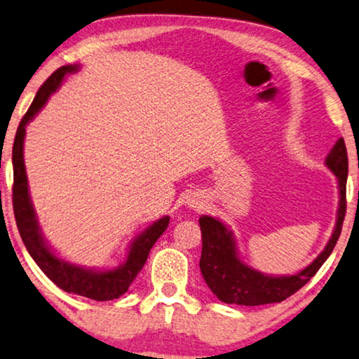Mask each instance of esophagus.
<instances>
[{
	"instance_id": "34e87169",
	"label": "esophagus",
	"mask_w": 359,
	"mask_h": 359,
	"mask_svg": "<svg viewBox=\"0 0 359 359\" xmlns=\"http://www.w3.org/2000/svg\"><path fill=\"white\" fill-rule=\"evenodd\" d=\"M191 207H194V209H202V202L201 201H191V204H189Z\"/></svg>"
}]
</instances>
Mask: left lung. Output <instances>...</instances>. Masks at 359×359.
<instances>
[{
  "instance_id": "8db88e82",
  "label": "left lung",
  "mask_w": 359,
  "mask_h": 359,
  "mask_svg": "<svg viewBox=\"0 0 359 359\" xmlns=\"http://www.w3.org/2000/svg\"><path fill=\"white\" fill-rule=\"evenodd\" d=\"M325 165L339 180L340 202L337 212L335 230L327 243L324 251L314 259L313 264L294 275L275 277L257 272L238 257L236 244L231 231L214 217L202 215L199 225L202 231V254L199 267L207 287L212 290L218 299L226 304L240 306H261L270 303H282L299 288H303L322 264L334 251L341 233V225L346 212V176H348V155L344 137H340L327 155Z\"/></svg>"
}]
</instances>
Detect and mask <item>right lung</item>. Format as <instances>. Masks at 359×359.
<instances>
[{
    "label": "right lung",
    "mask_w": 359,
    "mask_h": 359,
    "mask_svg": "<svg viewBox=\"0 0 359 359\" xmlns=\"http://www.w3.org/2000/svg\"><path fill=\"white\" fill-rule=\"evenodd\" d=\"M77 69V66L69 65L56 69L48 79L40 87L37 95H35L32 105L20 119L13 145V167H14V184H13V209L15 223L20 238L27 248V251L35 264L41 269L46 277L53 282L56 287L65 290L67 293H74L95 301H110L116 299L119 296L128 292L129 285L134 282L137 273L141 272L145 261H147L149 252L160 235L167 230L170 217H163L152 223L147 230L136 236L131 243L128 257L123 266L113 270H93L77 267L63 259L56 257L51 249L41 236L37 217L29 196L27 175L24 167V137L25 126L45 105L48 97L61 86L66 74H71Z\"/></svg>",
    "instance_id": "1"
}]
</instances>
